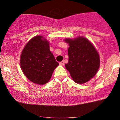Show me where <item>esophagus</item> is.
<instances>
[{"mask_svg":"<svg viewBox=\"0 0 120 120\" xmlns=\"http://www.w3.org/2000/svg\"><path fill=\"white\" fill-rule=\"evenodd\" d=\"M59 64H60V65H64V62L63 61H61V62H60V63H59Z\"/></svg>","mask_w":120,"mask_h":120,"instance_id":"1","label":"esophagus"}]
</instances>
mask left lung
<instances>
[{
	"label": "left lung",
	"mask_w": 120,
	"mask_h": 120,
	"mask_svg": "<svg viewBox=\"0 0 120 120\" xmlns=\"http://www.w3.org/2000/svg\"><path fill=\"white\" fill-rule=\"evenodd\" d=\"M69 44L68 63L65 64L73 80L77 83L90 81L100 67V57L93 44L86 38L79 37L74 39L67 38Z\"/></svg>",
	"instance_id": "left-lung-1"
}]
</instances>
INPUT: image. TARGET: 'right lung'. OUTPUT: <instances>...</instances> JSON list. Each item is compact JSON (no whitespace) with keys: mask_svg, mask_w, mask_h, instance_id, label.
Segmentation results:
<instances>
[{"mask_svg":"<svg viewBox=\"0 0 120 120\" xmlns=\"http://www.w3.org/2000/svg\"><path fill=\"white\" fill-rule=\"evenodd\" d=\"M59 65L49 50V42L40 35L27 42L20 56V66L25 75L39 85L49 82Z\"/></svg>","mask_w":120,"mask_h":120,"instance_id":"1","label":"right lung"}]
</instances>
